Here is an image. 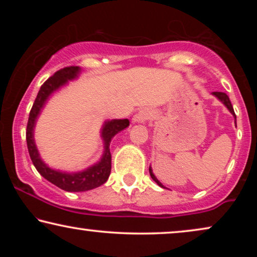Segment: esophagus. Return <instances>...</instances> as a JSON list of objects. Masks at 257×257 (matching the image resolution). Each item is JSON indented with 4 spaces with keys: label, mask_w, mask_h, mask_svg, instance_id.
Here are the masks:
<instances>
[{
    "label": "esophagus",
    "mask_w": 257,
    "mask_h": 257,
    "mask_svg": "<svg viewBox=\"0 0 257 257\" xmlns=\"http://www.w3.org/2000/svg\"><path fill=\"white\" fill-rule=\"evenodd\" d=\"M151 118V112L149 108H144V110L139 111L135 117H133V121L135 122H140V124H144Z\"/></svg>",
    "instance_id": "34e87169"
}]
</instances>
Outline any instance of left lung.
<instances>
[{
    "mask_svg": "<svg viewBox=\"0 0 257 257\" xmlns=\"http://www.w3.org/2000/svg\"><path fill=\"white\" fill-rule=\"evenodd\" d=\"M213 94H214V96H215V97L217 98V99H219L220 101H222V103L224 104V106H226V107L228 108V110H229V112H230V113L234 115V118H235V122H236V115H235V112H234L233 105H231V103H230V100H229V97H228V96H227V94H226V93H224V92H213ZM149 171H150L151 178H152V179H153V180H154V181H156V182H157V184L160 186V187H164V186H163V184H161V182H160L159 180H158V179L156 178V175H154V174H153V172H152V168H151V167H150V168H149Z\"/></svg>",
    "mask_w": 257,
    "mask_h": 257,
    "instance_id": "obj_1",
    "label": "left lung"
}]
</instances>
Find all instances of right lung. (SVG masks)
I'll list each match as a JSON object with an SVG mask.
<instances>
[{
	"label": "right lung",
	"mask_w": 257,
	"mask_h": 257,
	"mask_svg": "<svg viewBox=\"0 0 257 257\" xmlns=\"http://www.w3.org/2000/svg\"><path fill=\"white\" fill-rule=\"evenodd\" d=\"M79 72V66H68V68L58 70L54 76L45 80L38 91L36 99H35L33 107H31L26 133L28 151H29L31 161H33L34 166L36 167L38 173L47 179L48 181H50L51 184L64 189L66 192L90 191V189L99 187L107 181L111 173L110 143L117 133L125 130L130 125L128 119H112V120L104 122L103 128H101V138L104 142L103 157H101L100 161H98L97 164L92 165L86 170L75 172V173H66V172L52 170V168L47 166V164H44V161L41 159L34 139V127L36 124V119L38 114L41 113V110L43 108L48 98L59 87L65 85L68 80H72L76 77H78Z\"/></svg>",
	"instance_id": "1"
}]
</instances>
